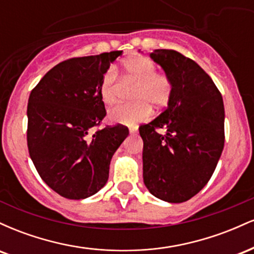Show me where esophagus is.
<instances>
[{
  "instance_id": "esophagus-1",
  "label": "esophagus",
  "mask_w": 254,
  "mask_h": 254,
  "mask_svg": "<svg viewBox=\"0 0 254 254\" xmlns=\"http://www.w3.org/2000/svg\"><path fill=\"white\" fill-rule=\"evenodd\" d=\"M137 129H130V135H136Z\"/></svg>"
}]
</instances>
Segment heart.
Here are the masks:
<instances>
[{"mask_svg": "<svg viewBox=\"0 0 254 254\" xmlns=\"http://www.w3.org/2000/svg\"><path fill=\"white\" fill-rule=\"evenodd\" d=\"M124 81L133 83L130 99L133 104L118 105L110 110L109 118L113 123L135 125L150 116V106L167 105L172 94V81L165 74L156 72L153 61L143 56L127 60L123 63ZM99 94L105 105H112L117 99V72L110 66L104 72L99 87Z\"/></svg>", "mask_w": 254, "mask_h": 254, "instance_id": "1", "label": "heart"}]
</instances>
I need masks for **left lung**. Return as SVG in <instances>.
Instances as JSON below:
<instances>
[{
    "instance_id": "left-lung-1",
    "label": "left lung",
    "mask_w": 254,
    "mask_h": 254,
    "mask_svg": "<svg viewBox=\"0 0 254 254\" xmlns=\"http://www.w3.org/2000/svg\"><path fill=\"white\" fill-rule=\"evenodd\" d=\"M150 58L172 81V94L159 117L139 127L143 182L168 203L197 194L216 168L224 145V106L214 81L194 61L159 49ZM156 128H165L164 135Z\"/></svg>"
}]
</instances>
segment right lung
I'll return each instance as SVG.
<instances>
[{
	"label": "right lung",
	"instance_id": "right-lung-1",
	"mask_svg": "<svg viewBox=\"0 0 254 254\" xmlns=\"http://www.w3.org/2000/svg\"><path fill=\"white\" fill-rule=\"evenodd\" d=\"M122 54L64 61L44 75L28 98L30 156L46 185L64 198L84 199L103 189L111 159L129 135L122 125L93 131L106 116L101 77Z\"/></svg>",
	"mask_w": 254,
	"mask_h": 254
}]
</instances>
